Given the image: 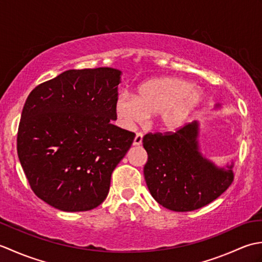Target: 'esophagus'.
I'll use <instances>...</instances> for the list:
<instances>
[{
    "mask_svg": "<svg viewBox=\"0 0 262 262\" xmlns=\"http://www.w3.org/2000/svg\"><path fill=\"white\" fill-rule=\"evenodd\" d=\"M142 141H143V134H142V133H137L135 138H134V143H133V144H134L135 146H138V145H141V144H142Z\"/></svg>",
    "mask_w": 262,
    "mask_h": 262,
    "instance_id": "obj_1",
    "label": "esophagus"
}]
</instances>
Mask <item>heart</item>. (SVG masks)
<instances>
[{
  "instance_id": "b5f03b06",
  "label": "heart",
  "mask_w": 262,
  "mask_h": 262,
  "mask_svg": "<svg viewBox=\"0 0 262 262\" xmlns=\"http://www.w3.org/2000/svg\"><path fill=\"white\" fill-rule=\"evenodd\" d=\"M200 101L202 92L190 82L163 76L142 83L135 97L121 93L116 101V114L128 129L155 114L160 127L173 130L185 124Z\"/></svg>"
}]
</instances>
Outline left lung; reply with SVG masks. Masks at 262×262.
Returning <instances> with one entry per match:
<instances>
[{
  "instance_id": "1",
  "label": "left lung",
  "mask_w": 262,
  "mask_h": 262,
  "mask_svg": "<svg viewBox=\"0 0 262 262\" xmlns=\"http://www.w3.org/2000/svg\"><path fill=\"white\" fill-rule=\"evenodd\" d=\"M220 105V104H217ZM199 124L189 122L174 133H148L144 177L149 192L163 207L191 211L219 198L234 179L233 163L219 168L199 152Z\"/></svg>"
}]
</instances>
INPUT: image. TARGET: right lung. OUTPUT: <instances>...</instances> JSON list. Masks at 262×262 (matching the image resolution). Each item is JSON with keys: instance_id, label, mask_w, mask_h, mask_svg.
<instances>
[{"instance_id": "add662e5", "label": "right lung", "mask_w": 262, "mask_h": 262, "mask_svg": "<svg viewBox=\"0 0 262 262\" xmlns=\"http://www.w3.org/2000/svg\"><path fill=\"white\" fill-rule=\"evenodd\" d=\"M121 72L69 70L37 85L22 109L16 149L37 197L85 211L107 197L111 173L135 134L111 124Z\"/></svg>"}]
</instances>
